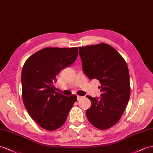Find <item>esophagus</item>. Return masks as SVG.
<instances>
[{
  "label": "esophagus",
  "mask_w": 153,
  "mask_h": 153,
  "mask_svg": "<svg viewBox=\"0 0 153 153\" xmlns=\"http://www.w3.org/2000/svg\"><path fill=\"white\" fill-rule=\"evenodd\" d=\"M83 97V96H77V100H80L81 99H82Z\"/></svg>",
  "instance_id": "1"
}]
</instances>
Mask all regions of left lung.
<instances>
[{
	"mask_svg": "<svg viewBox=\"0 0 153 153\" xmlns=\"http://www.w3.org/2000/svg\"><path fill=\"white\" fill-rule=\"evenodd\" d=\"M83 70L90 79L101 83V99L87 96L91 107L86 111L88 120L100 130L112 127L118 122L131 95L127 65L123 57L106 43L79 48Z\"/></svg>",
	"mask_w": 153,
	"mask_h": 153,
	"instance_id": "8db88e82",
	"label": "left lung"
}]
</instances>
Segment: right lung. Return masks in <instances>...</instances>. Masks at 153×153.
I'll return each instance as SVG.
<instances>
[{
	"label": "right lung",
	"mask_w": 153,
	"mask_h": 153,
	"mask_svg": "<svg viewBox=\"0 0 153 153\" xmlns=\"http://www.w3.org/2000/svg\"><path fill=\"white\" fill-rule=\"evenodd\" d=\"M77 47H46L29 57L21 75L23 103L29 115L47 131L60 128L77 101L76 95L65 96L56 92L54 82L61 70L75 62Z\"/></svg>",
	"instance_id": "obj_1"
}]
</instances>
